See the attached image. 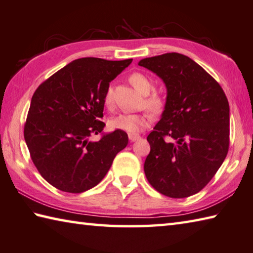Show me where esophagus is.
I'll return each instance as SVG.
<instances>
[{"instance_id": "obj_1", "label": "esophagus", "mask_w": 253, "mask_h": 253, "mask_svg": "<svg viewBox=\"0 0 253 253\" xmlns=\"http://www.w3.org/2000/svg\"><path fill=\"white\" fill-rule=\"evenodd\" d=\"M128 138H129L130 141H136V140H138L140 138V136L137 135V134H129V135H128Z\"/></svg>"}]
</instances>
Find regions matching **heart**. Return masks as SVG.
Instances as JSON below:
<instances>
[{"instance_id":"1","label":"heart","mask_w":253,"mask_h":253,"mask_svg":"<svg viewBox=\"0 0 253 253\" xmlns=\"http://www.w3.org/2000/svg\"><path fill=\"white\" fill-rule=\"evenodd\" d=\"M129 82L131 85L135 87L137 90H139L141 94L147 95L153 89L154 83L148 76L142 74V73H132L129 76ZM104 103L106 106H111L113 104V88L108 87L106 93L104 96ZM164 97L162 94L157 91H153L148 97L146 98V106L154 112H158L164 106ZM151 122V115L149 113H141V114H121L118 116L112 118L109 121L108 125L112 129L126 131L128 134H137L140 130L144 129Z\"/></svg>"}]
</instances>
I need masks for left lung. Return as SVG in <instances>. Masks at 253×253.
<instances>
[{"mask_svg": "<svg viewBox=\"0 0 253 253\" xmlns=\"http://www.w3.org/2000/svg\"><path fill=\"white\" fill-rule=\"evenodd\" d=\"M138 65L159 76L167 88L162 118L147 137V180L170 198L195 195L212 179L228 154L227 96L218 82L186 55L166 53L141 59Z\"/></svg>", "mask_w": 253, "mask_h": 253, "instance_id": "8db88e82", "label": "left lung"}]
</instances>
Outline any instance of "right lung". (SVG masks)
Instances as JSON below:
<instances>
[{"instance_id": "obj_1", "label": "right lung", "mask_w": 253, "mask_h": 253, "mask_svg": "<svg viewBox=\"0 0 253 253\" xmlns=\"http://www.w3.org/2000/svg\"><path fill=\"white\" fill-rule=\"evenodd\" d=\"M132 59L73 61L41 84L31 100L24 138L45 180L57 189L80 194L103 180L114 158L128 144L125 131H103L104 96Z\"/></svg>"}]
</instances>
